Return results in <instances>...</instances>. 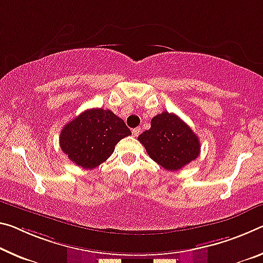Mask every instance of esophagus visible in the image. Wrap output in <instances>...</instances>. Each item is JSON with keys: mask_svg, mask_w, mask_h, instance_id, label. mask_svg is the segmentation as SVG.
Returning a JSON list of instances; mask_svg holds the SVG:
<instances>
[{"mask_svg": "<svg viewBox=\"0 0 263 263\" xmlns=\"http://www.w3.org/2000/svg\"><path fill=\"white\" fill-rule=\"evenodd\" d=\"M140 133H141V128L140 127H136V128H133V130H132V135L135 136V137H138Z\"/></svg>", "mask_w": 263, "mask_h": 263, "instance_id": "esophagus-1", "label": "esophagus"}]
</instances>
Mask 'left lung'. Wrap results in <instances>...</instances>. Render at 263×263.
<instances>
[{"label":"left lung","instance_id":"8db88e82","mask_svg":"<svg viewBox=\"0 0 263 263\" xmlns=\"http://www.w3.org/2000/svg\"><path fill=\"white\" fill-rule=\"evenodd\" d=\"M138 140L151 159L167 171H178L200 154V141L192 128L177 115L167 111L153 117L151 128Z\"/></svg>","mask_w":263,"mask_h":263}]
</instances>
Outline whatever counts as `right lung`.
Instances as JSON below:
<instances>
[{"label":"right lung","instance_id":"1","mask_svg":"<svg viewBox=\"0 0 263 263\" xmlns=\"http://www.w3.org/2000/svg\"><path fill=\"white\" fill-rule=\"evenodd\" d=\"M130 135L124 120L112 111L90 109L65 125L60 146L77 166L91 170L105 161L118 141Z\"/></svg>","mask_w":263,"mask_h":263}]
</instances>
